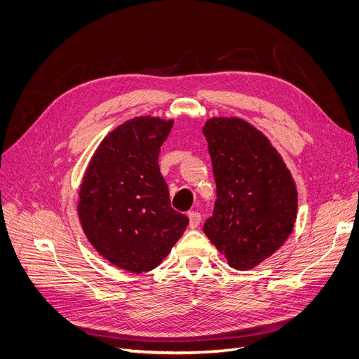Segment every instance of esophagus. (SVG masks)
Masks as SVG:
<instances>
[{
  "label": "esophagus",
  "mask_w": 359,
  "mask_h": 359,
  "mask_svg": "<svg viewBox=\"0 0 359 359\" xmlns=\"http://www.w3.org/2000/svg\"><path fill=\"white\" fill-rule=\"evenodd\" d=\"M189 219H190V228H197L200 221H202V217H200L198 212H189Z\"/></svg>",
  "instance_id": "obj_1"
}]
</instances>
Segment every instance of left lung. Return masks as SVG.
Masks as SVG:
<instances>
[{
	"mask_svg": "<svg viewBox=\"0 0 359 359\" xmlns=\"http://www.w3.org/2000/svg\"><path fill=\"white\" fill-rule=\"evenodd\" d=\"M203 135L217 182V202L203 231L229 266L253 269L293 231L294 180L271 141L245 119H208Z\"/></svg>",
	"mask_w": 359,
	"mask_h": 359,
	"instance_id": "1",
	"label": "left lung"
}]
</instances>
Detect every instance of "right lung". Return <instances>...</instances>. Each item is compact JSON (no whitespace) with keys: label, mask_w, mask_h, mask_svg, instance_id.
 Returning a JSON list of instances; mask_svg holds the SVG:
<instances>
[{"label":"right lung","mask_w":359,"mask_h":359,"mask_svg":"<svg viewBox=\"0 0 359 359\" xmlns=\"http://www.w3.org/2000/svg\"><path fill=\"white\" fill-rule=\"evenodd\" d=\"M174 119L137 116L110 131L85 170L78 218L91 246L114 266L142 274L159 266L189 218L170 208L159 153Z\"/></svg>","instance_id":"1"}]
</instances>
